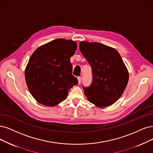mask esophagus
Listing matches in <instances>:
<instances>
[{"instance_id":"34e87169","label":"esophagus","mask_w":153,"mask_h":153,"mask_svg":"<svg viewBox=\"0 0 153 153\" xmlns=\"http://www.w3.org/2000/svg\"><path fill=\"white\" fill-rule=\"evenodd\" d=\"M77 80H78V84H81V81H82V77H78Z\"/></svg>"}]
</instances>
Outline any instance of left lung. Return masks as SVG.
Here are the masks:
<instances>
[{
  "label": "left lung",
  "mask_w": 153,
  "mask_h": 153,
  "mask_svg": "<svg viewBox=\"0 0 153 153\" xmlns=\"http://www.w3.org/2000/svg\"><path fill=\"white\" fill-rule=\"evenodd\" d=\"M79 48L92 69L91 85L82 87L86 97L100 108L114 104L128 81V72L120 55L115 48L98 42H81Z\"/></svg>",
  "instance_id": "8db88e82"
}]
</instances>
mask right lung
<instances>
[{"instance_id":"add662e5","label":"right lung","mask_w":153,"mask_h":153,"mask_svg":"<svg viewBox=\"0 0 153 153\" xmlns=\"http://www.w3.org/2000/svg\"><path fill=\"white\" fill-rule=\"evenodd\" d=\"M76 49L74 41L59 38L33 52L26 67L25 79L30 93L38 103L47 106L58 105L78 83L72 75L70 62Z\"/></svg>"}]
</instances>
